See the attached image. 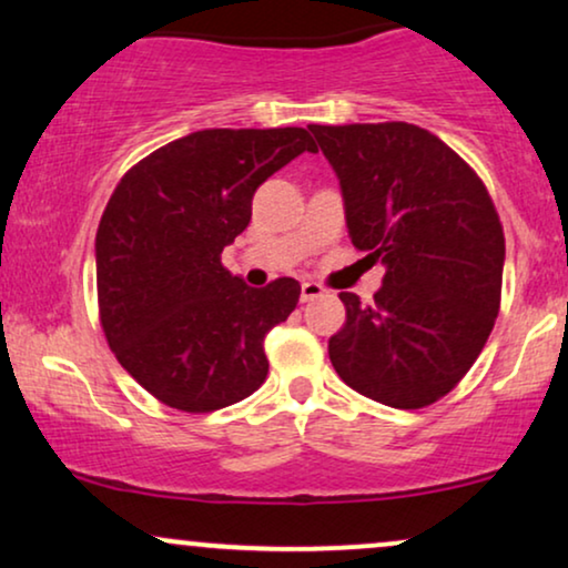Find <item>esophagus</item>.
I'll return each instance as SVG.
<instances>
[{
  "mask_svg": "<svg viewBox=\"0 0 568 568\" xmlns=\"http://www.w3.org/2000/svg\"><path fill=\"white\" fill-rule=\"evenodd\" d=\"M324 292L326 290L318 282H303V286H300V300H303V303H311V300L324 297Z\"/></svg>",
  "mask_w": 568,
  "mask_h": 568,
  "instance_id": "34e87169",
  "label": "esophagus"
}]
</instances>
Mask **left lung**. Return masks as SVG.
<instances>
[{
  "label": "left lung",
  "instance_id": "obj_1",
  "mask_svg": "<svg viewBox=\"0 0 568 568\" xmlns=\"http://www.w3.org/2000/svg\"><path fill=\"white\" fill-rule=\"evenodd\" d=\"M339 179L349 240L384 265L374 305L342 292L328 358L389 408L445 397L479 358L500 307L506 240L477 173L413 123L307 125Z\"/></svg>",
  "mask_w": 568,
  "mask_h": 568
}]
</instances>
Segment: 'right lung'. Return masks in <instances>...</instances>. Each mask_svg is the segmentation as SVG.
Segmentation results:
<instances>
[{
  "instance_id": "add662e5",
  "label": "right lung",
  "mask_w": 568,
  "mask_h": 568,
  "mask_svg": "<svg viewBox=\"0 0 568 568\" xmlns=\"http://www.w3.org/2000/svg\"><path fill=\"white\" fill-rule=\"evenodd\" d=\"M303 152H316L305 129H205L115 186L94 242L100 321L118 363L160 403L210 413L265 382V334L295 311L300 284L252 290L221 252L247 229L255 189Z\"/></svg>"
}]
</instances>
